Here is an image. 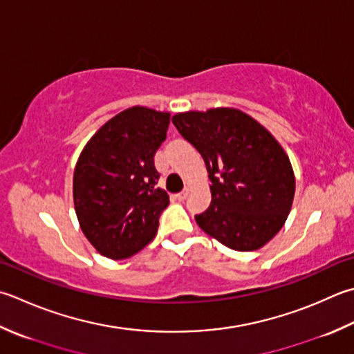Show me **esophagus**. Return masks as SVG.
<instances>
[{
	"mask_svg": "<svg viewBox=\"0 0 354 354\" xmlns=\"http://www.w3.org/2000/svg\"><path fill=\"white\" fill-rule=\"evenodd\" d=\"M187 196H189V189H187V187H185V189H184L181 193H178V195H175V198H176L178 201H184Z\"/></svg>",
	"mask_w": 354,
	"mask_h": 354,
	"instance_id": "esophagus-1",
	"label": "esophagus"
}]
</instances>
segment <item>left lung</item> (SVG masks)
Listing matches in <instances>:
<instances>
[{
    "mask_svg": "<svg viewBox=\"0 0 354 354\" xmlns=\"http://www.w3.org/2000/svg\"><path fill=\"white\" fill-rule=\"evenodd\" d=\"M179 133L203 156L212 203L195 219L228 248L253 252L286 224L295 198V173L281 144L238 109L176 113Z\"/></svg>",
    "mask_w": 354,
    "mask_h": 354,
    "instance_id": "1",
    "label": "left lung"
}]
</instances>
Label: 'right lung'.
I'll return each mask as SVG.
<instances>
[{"mask_svg": "<svg viewBox=\"0 0 354 354\" xmlns=\"http://www.w3.org/2000/svg\"><path fill=\"white\" fill-rule=\"evenodd\" d=\"M170 113L135 106L90 138L73 173L80 227L96 252L126 259L155 238L169 195L156 187L153 158L167 135Z\"/></svg>", "mask_w": 354, "mask_h": 354, "instance_id": "obj_1", "label": "right lung"}]
</instances>
